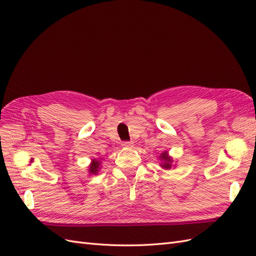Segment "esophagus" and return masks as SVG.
<instances>
[{"mask_svg": "<svg viewBox=\"0 0 256 256\" xmlns=\"http://www.w3.org/2000/svg\"><path fill=\"white\" fill-rule=\"evenodd\" d=\"M121 146H122V147H124V148H132L133 147V142H122Z\"/></svg>", "mask_w": 256, "mask_h": 256, "instance_id": "1", "label": "esophagus"}]
</instances>
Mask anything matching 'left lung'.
<instances>
[{
  "label": "left lung",
  "mask_w": 256,
  "mask_h": 256,
  "mask_svg": "<svg viewBox=\"0 0 256 256\" xmlns=\"http://www.w3.org/2000/svg\"><path fill=\"white\" fill-rule=\"evenodd\" d=\"M160 158L163 160L162 167H164V168H166V170H170V167H172V164H170L172 163V158L170 156H167L166 152L162 153V154H160Z\"/></svg>",
  "instance_id": "8db88e82"
}]
</instances>
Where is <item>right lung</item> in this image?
<instances>
[{
  "instance_id": "right-lung-1",
  "label": "right lung",
  "mask_w": 256,
  "mask_h": 256,
  "mask_svg": "<svg viewBox=\"0 0 256 256\" xmlns=\"http://www.w3.org/2000/svg\"><path fill=\"white\" fill-rule=\"evenodd\" d=\"M98 166H100V163L98 162V160H93L91 166H90V170H89L90 174H98Z\"/></svg>"
}]
</instances>
